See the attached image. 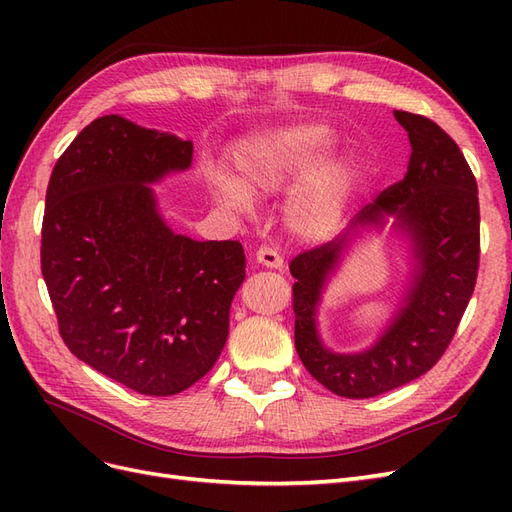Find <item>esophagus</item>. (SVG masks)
Instances as JSON below:
<instances>
[{"instance_id":"obj_1","label":"esophagus","mask_w":512,"mask_h":512,"mask_svg":"<svg viewBox=\"0 0 512 512\" xmlns=\"http://www.w3.org/2000/svg\"><path fill=\"white\" fill-rule=\"evenodd\" d=\"M256 260L260 262L262 267H267V269H284V258H282V254L277 252V250H273V247H260V250L256 252Z\"/></svg>"}]
</instances>
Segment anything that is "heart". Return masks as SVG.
I'll return each instance as SVG.
<instances>
[{
    "instance_id": "1",
    "label": "heart",
    "mask_w": 512,
    "mask_h": 512,
    "mask_svg": "<svg viewBox=\"0 0 512 512\" xmlns=\"http://www.w3.org/2000/svg\"><path fill=\"white\" fill-rule=\"evenodd\" d=\"M333 134L320 123H294L258 132L232 153V175L218 170L209 183L232 205L247 207L250 196L282 194L294 185L286 222L303 239H324L337 230L350 192V168L321 162Z\"/></svg>"
}]
</instances>
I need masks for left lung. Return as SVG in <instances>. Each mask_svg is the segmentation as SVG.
Returning <instances> with one entry per match:
<instances>
[{
  "label": "left lung",
  "instance_id": "1",
  "mask_svg": "<svg viewBox=\"0 0 512 512\" xmlns=\"http://www.w3.org/2000/svg\"><path fill=\"white\" fill-rule=\"evenodd\" d=\"M412 156L406 177L363 207L335 241L290 262L294 348L305 369L339 397L367 399L423 376L446 352L476 286L480 258L478 188L457 143L423 115L395 111ZM395 214L413 239L417 269L405 305L379 342L359 355H337L315 329V305L351 232Z\"/></svg>",
  "mask_w": 512,
  "mask_h": 512
}]
</instances>
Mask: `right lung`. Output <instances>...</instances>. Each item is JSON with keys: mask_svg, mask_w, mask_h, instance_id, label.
Returning <instances> with one entry per match:
<instances>
[{"mask_svg": "<svg viewBox=\"0 0 512 512\" xmlns=\"http://www.w3.org/2000/svg\"><path fill=\"white\" fill-rule=\"evenodd\" d=\"M192 143L119 115L57 160L40 265L70 352L141 395H177L218 361L245 280L239 241H194L160 218L149 183L192 164Z\"/></svg>", "mask_w": 512, "mask_h": 512, "instance_id": "obj_1", "label": "right lung"}]
</instances>
